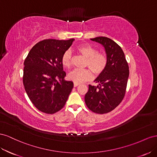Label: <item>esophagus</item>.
Instances as JSON below:
<instances>
[{
  "mask_svg": "<svg viewBox=\"0 0 157 157\" xmlns=\"http://www.w3.org/2000/svg\"><path fill=\"white\" fill-rule=\"evenodd\" d=\"M79 83H74V87H77V86H79Z\"/></svg>",
  "mask_w": 157,
  "mask_h": 157,
  "instance_id": "34e87169",
  "label": "esophagus"
}]
</instances>
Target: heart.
Listing matches in <instances>:
<instances>
[{"instance_id": "obj_1", "label": "heart", "mask_w": 157, "mask_h": 157, "mask_svg": "<svg viewBox=\"0 0 157 157\" xmlns=\"http://www.w3.org/2000/svg\"><path fill=\"white\" fill-rule=\"evenodd\" d=\"M77 51L87 58L86 66L91 70L94 74H101L106 68L107 65V58L102 53H98L97 49L91 44L85 43L80 44L77 47ZM62 64L66 68L71 66V53L69 51H66L61 59ZM92 78V73L89 69L76 68L68 74V78L75 83H81Z\"/></svg>"}]
</instances>
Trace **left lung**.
Masks as SVG:
<instances>
[{"label": "left lung", "mask_w": 157, "mask_h": 157, "mask_svg": "<svg viewBox=\"0 0 157 157\" xmlns=\"http://www.w3.org/2000/svg\"><path fill=\"white\" fill-rule=\"evenodd\" d=\"M104 47L107 58L106 68L95 79L97 86L89 85L85 102L93 113L105 114L118 106L125 95L129 77L126 57L118 44L105 37L91 39Z\"/></svg>", "instance_id": "left-lung-1"}]
</instances>
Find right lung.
<instances>
[{"label": "right lung", "mask_w": 157, "mask_h": 157, "mask_svg": "<svg viewBox=\"0 0 157 157\" xmlns=\"http://www.w3.org/2000/svg\"><path fill=\"white\" fill-rule=\"evenodd\" d=\"M46 39L34 45L24 61L23 83L36 108L54 114L63 108L74 87L64 78L61 59L74 41Z\"/></svg>", "instance_id": "obj_1"}]
</instances>
